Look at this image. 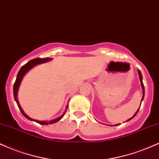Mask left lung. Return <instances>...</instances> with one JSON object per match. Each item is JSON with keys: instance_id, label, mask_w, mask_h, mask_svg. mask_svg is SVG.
Masks as SVG:
<instances>
[{"instance_id": "1", "label": "left lung", "mask_w": 159, "mask_h": 159, "mask_svg": "<svg viewBox=\"0 0 159 159\" xmlns=\"http://www.w3.org/2000/svg\"><path fill=\"white\" fill-rule=\"evenodd\" d=\"M139 79H140V81H141V87H142V89H143V97H142V99H141V101H142V100L143 99H144V84H143V81H142V75H141V71L140 70H139ZM141 107V106H140ZM139 109H140V107H139V109H138V110H137V112H135V115H133V116L132 118H129V119L127 120V121H130L131 119H133V118L135 117V116H136V114L138 113V112H139ZM120 124H116V125H113V126H116V125H119ZM109 126H112V125H109Z\"/></svg>"}]
</instances>
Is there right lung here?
Returning a JSON list of instances; mask_svg holds the SVG:
<instances>
[{"label":"right lung","mask_w":159,"mask_h":159,"mask_svg":"<svg viewBox=\"0 0 159 159\" xmlns=\"http://www.w3.org/2000/svg\"><path fill=\"white\" fill-rule=\"evenodd\" d=\"M52 59L51 58H35V59H32V60L30 61L29 62L26 63V64L24 65V66H22L21 68H20V71L18 72V75H17V78H16V80H15V82L14 84V87H13V93H14V98H15V100L16 101L17 104H18V108L19 110H20V112H21V113L23 114V116H24L25 118H26L27 119L30 120V121H35L37 122V123L40 124H43V125H48V124H54V123H56V122H58V121H60L61 118H63V116H64L65 113H66V110H67L68 108V106H66V110H65L64 113L62 115V116H60V117L55 118V119H53L52 120V121H38V120H35V119H32V118H30L29 116H27L26 114H25V112H24V110H22V108L20 107V104H19V102H18V89H19V86L20 84V82L22 81V78H24V75L29 70H31L32 67H34V66H36V65L38 64H43V63H46V62H48V61H51Z\"/></svg>","instance_id":"1"}]
</instances>
